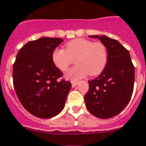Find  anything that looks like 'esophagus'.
<instances>
[{
  "label": "esophagus",
  "mask_w": 146,
  "mask_h": 146,
  "mask_svg": "<svg viewBox=\"0 0 146 146\" xmlns=\"http://www.w3.org/2000/svg\"><path fill=\"white\" fill-rule=\"evenodd\" d=\"M77 82H76V81H72V82H71V84H72V87H75L76 85L77 84Z\"/></svg>",
  "instance_id": "34e87169"
}]
</instances>
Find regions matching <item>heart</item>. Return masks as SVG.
<instances>
[{"label":"heart","instance_id":"b5f03b06","mask_svg":"<svg viewBox=\"0 0 146 146\" xmlns=\"http://www.w3.org/2000/svg\"><path fill=\"white\" fill-rule=\"evenodd\" d=\"M52 62L61 71H66L73 61L77 65L65 73V79L77 81L90 74L100 75L107 65L108 54L105 44L85 38H76L65 45V50L56 48L51 55Z\"/></svg>","mask_w":146,"mask_h":146}]
</instances>
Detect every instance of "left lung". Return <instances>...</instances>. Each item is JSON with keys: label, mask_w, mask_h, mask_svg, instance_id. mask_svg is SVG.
I'll list each match as a JSON object with an SVG mask.
<instances>
[{"label": "left lung", "mask_w": 146, "mask_h": 146, "mask_svg": "<svg viewBox=\"0 0 146 146\" xmlns=\"http://www.w3.org/2000/svg\"><path fill=\"white\" fill-rule=\"evenodd\" d=\"M99 38L108 50L107 65L96 79L89 82L84 96L85 105L90 113L101 119L119 114L129 102L133 90L134 67L131 56L120 43L106 35H89Z\"/></svg>", "instance_id": "8db88e82"}]
</instances>
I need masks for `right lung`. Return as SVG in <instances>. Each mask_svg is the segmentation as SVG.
Segmentation results:
<instances>
[{"instance_id":"obj_1","label":"right lung","mask_w":146,"mask_h":146,"mask_svg":"<svg viewBox=\"0 0 146 146\" xmlns=\"http://www.w3.org/2000/svg\"><path fill=\"white\" fill-rule=\"evenodd\" d=\"M63 41L43 37L27 43L13 65V84L18 100L30 113L52 118L63 110L71 83L62 79V73L52 62V51Z\"/></svg>"}]
</instances>
